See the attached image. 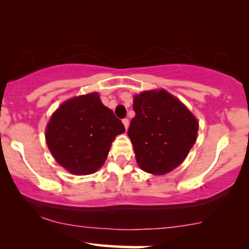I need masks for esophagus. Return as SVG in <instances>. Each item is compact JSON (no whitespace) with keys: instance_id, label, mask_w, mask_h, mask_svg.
I'll use <instances>...</instances> for the list:
<instances>
[{"instance_id":"esophagus-1","label":"esophagus","mask_w":249,"mask_h":249,"mask_svg":"<svg viewBox=\"0 0 249 249\" xmlns=\"http://www.w3.org/2000/svg\"><path fill=\"white\" fill-rule=\"evenodd\" d=\"M122 124H124L125 130H128V128H129V120H128V119H124V120H122Z\"/></svg>"}]
</instances>
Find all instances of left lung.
I'll list each match as a JSON object with an SVG mask.
<instances>
[{
	"label": "left lung",
	"instance_id": "1",
	"mask_svg": "<svg viewBox=\"0 0 249 249\" xmlns=\"http://www.w3.org/2000/svg\"><path fill=\"white\" fill-rule=\"evenodd\" d=\"M135 118L128 136L142 171L164 176L185 161L195 144L198 120L179 98L165 89L134 95Z\"/></svg>",
	"mask_w": 249,
	"mask_h": 249
}]
</instances>
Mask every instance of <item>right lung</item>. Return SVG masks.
<instances>
[{"instance_id": "add662e5", "label": "right lung", "mask_w": 249, "mask_h": 249, "mask_svg": "<svg viewBox=\"0 0 249 249\" xmlns=\"http://www.w3.org/2000/svg\"><path fill=\"white\" fill-rule=\"evenodd\" d=\"M124 125L102 103L97 91L64 101L51 115L45 141L59 164L76 176L96 172Z\"/></svg>"}]
</instances>
